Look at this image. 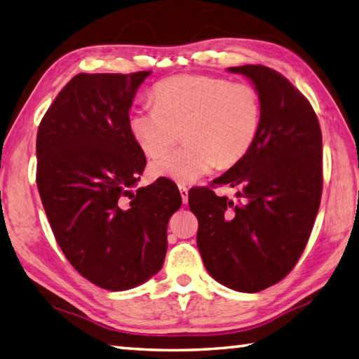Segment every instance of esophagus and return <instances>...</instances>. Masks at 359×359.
I'll return each mask as SVG.
<instances>
[{"label":"esophagus","mask_w":359,"mask_h":359,"mask_svg":"<svg viewBox=\"0 0 359 359\" xmlns=\"http://www.w3.org/2000/svg\"><path fill=\"white\" fill-rule=\"evenodd\" d=\"M178 187H180V194H181L182 203H187L189 201V189L184 184H178Z\"/></svg>","instance_id":"obj_1"}]
</instances>
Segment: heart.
<instances>
[{
    "instance_id": "1",
    "label": "heart",
    "mask_w": 359,
    "mask_h": 359,
    "mask_svg": "<svg viewBox=\"0 0 359 359\" xmlns=\"http://www.w3.org/2000/svg\"><path fill=\"white\" fill-rule=\"evenodd\" d=\"M154 104L136 107L130 133L148 158H159L179 137L177 151L151 162L150 173L180 184L215 165L233 167L252 150L261 128V100L250 84L206 74H178L153 89Z\"/></svg>"
}]
</instances>
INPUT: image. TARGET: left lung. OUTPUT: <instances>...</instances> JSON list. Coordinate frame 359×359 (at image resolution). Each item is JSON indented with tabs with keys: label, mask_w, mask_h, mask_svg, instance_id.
<instances>
[{
	"label": "left lung",
	"mask_w": 359,
	"mask_h": 359,
	"mask_svg": "<svg viewBox=\"0 0 359 359\" xmlns=\"http://www.w3.org/2000/svg\"><path fill=\"white\" fill-rule=\"evenodd\" d=\"M252 79L261 128L252 150L211 187L238 189V201L194 187L197 245L222 285L259 292L294 269L313 231L322 197V133L316 112L289 79L266 65L229 67Z\"/></svg>",
	"instance_id": "1"
}]
</instances>
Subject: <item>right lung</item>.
Returning <instances> with one entry per match:
<instances>
[{
  "mask_svg": "<svg viewBox=\"0 0 359 359\" xmlns=\"http://www.w3.org/2000/svg\"><path fill=\"white\" fill-rule=\"evenodd\" d=\"M151 72L79 73L37 131V189L65 258L98 287L126 290L158 273L167 223L181 206L167 178L136 186L147 165L130 133V107Z\"/></svg>",
  "mask_w": 359,
  "mask_h": 359,
  "instance_id": "obj_1",
  "label": "right lung"
}]
</instances>
